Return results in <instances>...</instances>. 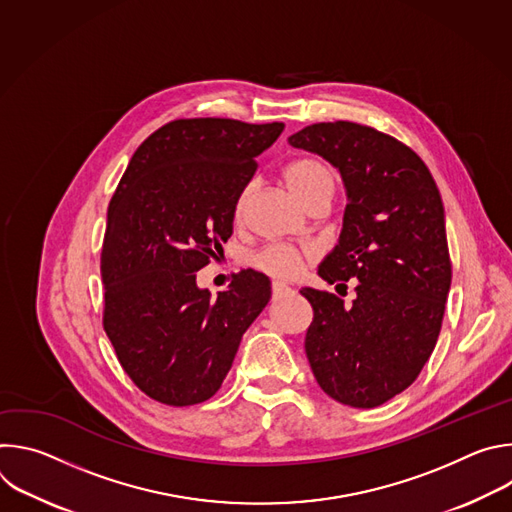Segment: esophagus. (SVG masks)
I'll return each mask as SVG.
<instances>
[{"mask_svg":"<svg viewBox=\"0 0 512 512\" xmlns=\"http://www.w3.org/2000/svg\"><path fill=\"white\" fill-rule=\"evenodd\" d=\"M271 291H273V298H281V296H285V294H289V287L285 285V283H279V281H273L271 283Z\"/></svg>","mask_w":512,"mask_h":512,"instance_id":"esophagus-1","label":"esophagus"}]
</instances>
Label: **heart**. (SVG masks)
<instances>
[{"label": "heart", "instance_id": "obj_1", "mask_svg": "<svg viewBox=\"0 0 512 512\" xmlns=\"http://www.w3.org/2000/svg\"><path fill=\"white\" fill-rule=\"evenodd\" d=\"M283 182L291 190L298 200L304 204L310 202L314 196L328 194L332 196L334 192V174L332 170L318 158L314 156H300L296 160H291L283 168ZM253 184H245L233 202V218L235 221H241L249 196H251ZM308 257V251L289 245V243H271L261 247L249 257L251 267L257 271L273 277V279H291L296 277Z\"/></svg>", "mask_w": 512, "mask_h": 512}]
</instances>
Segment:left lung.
<instances>
[{"label":"left lung","instance_id":"obj_1","mask_svg":"<svg viewBox=\"0 0 512 512\" xmlns=\"http://www.w3.org/2000/svg\"><path fill=\"white\" fill-rule=\"evenodd\" d=\"M289 143L340 170L344 227L318 273L344 289L358 281L352 306L300 291L314 310L306 356L326 395L379 407L417 379L442 330L452 261L440 190L409 145L369 125L312 123Z\"/></svg>","mask_w":512,"mask_h":512}]
</instances>
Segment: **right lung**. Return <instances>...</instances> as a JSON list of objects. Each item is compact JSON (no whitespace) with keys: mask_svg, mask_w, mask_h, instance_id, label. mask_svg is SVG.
<instances>
[{"mask_svg":"<svg viewBox=\"0 0 512 512\" xmlns=\"http://www.w3.org/2000/svg\"><path fill=\"white\" fill-rule=\"evenodd\" d=\"M283 123L174 119L133 154L107 208L103 328L150 399L188 407L221 389L245 330L271 298L253 269L210 300L196 285L233 235V202Z\"/></svg>","mask_w":512,"mask_h":512,"instance_id":"1","label":"right lung"}]
</instances>
